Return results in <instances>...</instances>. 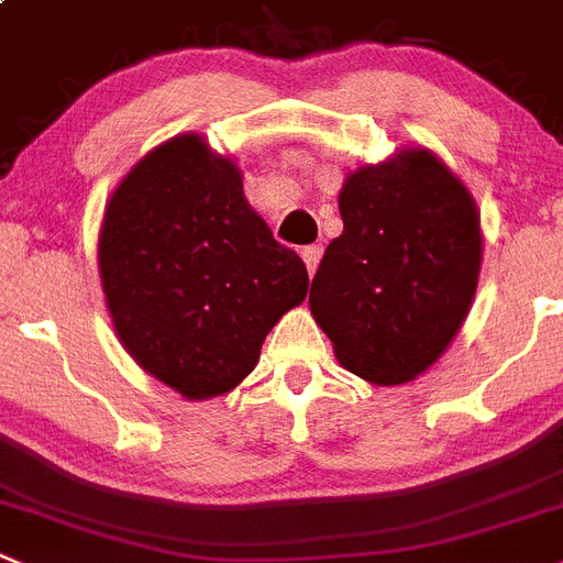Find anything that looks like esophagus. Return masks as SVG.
Instances as JSON below:
<instances>
[{
  "label": "esophagus",
  "mask_w": 563,
  "mask_h": 563,
  "mask_svg": "<svg viewBox=\"0 0 563 563\" xmlns=\"http://www.w3.org/2000/svg\"><path fill=\"white\" fill-rule=\"evenodd\" d=\"M301 256H303V262H307V271H309V276H312V273L318 271V262H320V256H323V245H307V249L301 251Z\"/></svg>",
  "instance_id": "1"
}]
</instances>
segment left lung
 <instances>
[{"label": "left lung", "mask_w": 563, "mask_h": 563, "mask_svg": "<svg viewBox=\"0 0 563 563\" xmlns=\"http://www.w3.org/2000/svg\"><path fill=\"white\" fill-rule=\"evenodd\" d=\"M340 216L309 309L345 371L382 387L411 382L448 351L473 307L478 207L437 154L404 148L347 174Z\"/></svg>", "instance_id": "8db88e82"}]
</instances>
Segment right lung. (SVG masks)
Segmentation results:
<instances>
[{"label":"right lung","mask_w":563,"mask_h":563,"mask_svg":"<svg viewBox=\"0 0 563 563\" xmlns=\"http://www.w3.org/2000/svg\"><path fill=\"white\" fill-rule=\"evenodd\" d=\"M99 273L121 345L187 400L238 387L309 287L301 256L245 201L238 165L192 132L152 148L115 187Z\"/></svg>","instance_id":"1"}]
</instances>
